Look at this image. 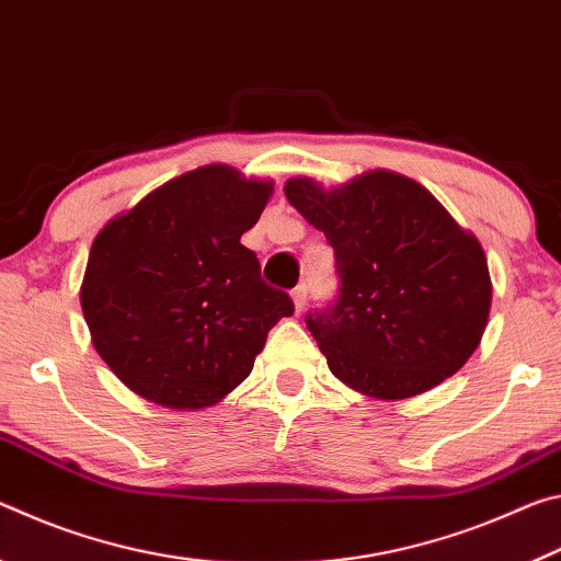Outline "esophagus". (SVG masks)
Masks as SVG:
<instances>
[{
  "label": "esophagus",
  "mask_w": 561,
  "mask_h": 561,
  "mask_svg": "<svg viewBox=\"0 0 561 561\" xmlns=\"http://www.w3.org/2000/svg\"><path fill=\"white\" fill-rule=\"evenodd\" d=\"M291 301H294V309H297V314H301L304 304H307V287H304V284H299V287L291 291Z\"/></svg>",
  "instance_id": "34e87169"
}]
</instances>
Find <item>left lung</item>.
<instances>
[{
	"instance_id": "left-lung-1",
	"label": "left lung",
	"mask_w": 561,
	"mask_h": 561,
	"mask_svg": "<svg viewBox=\"0 0 561 561\" xmlns=\"http://www.w3.org/2000/svg\"><path fill=\"white\" fill-rule=\"evenodd\" d=\"M284 195L336 254L339 299L307 317L329 371L376 401L413 398L460 371L492 304L478 237L393 170L336 187L289 178Z\"/></svg>"
}]
</instances>
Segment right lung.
I'll list each match as a JSON object with an SVG mask.
<instances>
[{"label": "right lung", "instance_id": "obj_1", "mask_svg": "<svg viewBox=\"0 0 561 561\" xmlns=\"http://www.w3.org/2000/svg\"><path fill=\"white\" fill-rule=\"evenodd\" d=\"M272 180L213 163L156 187L103 225L81 282L99 356L133 393L173 411L222 401L250 376L270 329L294 314L240 237Z\"/></svg>", "mask_w": 561, "mask_h": 561}]
</instances>
